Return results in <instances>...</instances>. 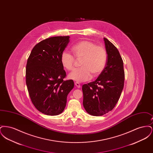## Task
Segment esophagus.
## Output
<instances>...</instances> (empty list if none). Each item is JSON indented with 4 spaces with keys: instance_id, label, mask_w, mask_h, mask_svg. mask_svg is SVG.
I'll return each mask as SVG.
<instances>
[{
    "instance_id": "obj_1",
    "label": "esophagus",
    "mask_w": 153,
    "mask_h": 153,
    "mask_svg": "<svg viewBox=\"0 0 153 153\" xmlns=\"http://www.w3.org/2000/svg\"><path fill=\"white\" fill-rule=\"evenodd\" d=\"M75 85L77 87V88H80V84L79 82H75Z\"/></svg>"
}]
</instances>
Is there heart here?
<instances>
[{
    "mask_svg": "<svg viewBox=\"0 0 153 153\" xmlns=\"http://www.w3.org/2000/svg\"><path fill=\"white\" fill-rule=\"evenodd\" d=\"M75 57L82 58L80 68L75 69L68 76V78L77 82L90 80L93 76H99L104 71L108 59V54L104 48L97 46L93 42L84 40L72 47ZM61 62L64 68L72 71L74 67L75 58L68 52L64 51L61 56Z\"/></svg>",
    "mask_w": 153,
    "mask_h": 153,
    "instance_id": "b5f03b06",
    "label": "heart"
}]
</instances>
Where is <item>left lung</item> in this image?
<instances>
[{"label": "left lung", "instance_id": "1", "mask_svg": "<svg viewBox=\"0 0 153 153\" xmlns=\"http://www.w3.org/2000/svg\"><path fill=\"white\" fill-rule=\"evenodd\" d=\"M108 54L106 66L95 81L84 84L83 105L93 116H102L112 111L118 102L124 87L123 61L117 48L104 38Z\"/></svg>", "mask_w": 153, "mask_h": 153}]
</instances>
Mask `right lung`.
<instances>
[{
	"instance_id": "right-lung-1",
	"label": "right lung",
	"mask_w": 153,
	"mask_h": 153,
	"mask_svg": "<svg viewBox=\"0 0 153 153\" xmlns=\"http://www.w3.org/2000/svg\"><path fill=\"white\" fill-rule=\"evenodd\" d=\"M69 36H53L39 42L31 51L26 68V82L34 107L47 115L60 114L65 108L67 96L74 87L65 80L61 56Z\"/></svg>"
}]
</instances>
